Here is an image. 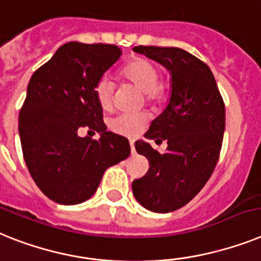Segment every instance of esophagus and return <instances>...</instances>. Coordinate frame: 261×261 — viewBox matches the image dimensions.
<instances>
[{
    "instance_id": "esophagus-1",
    "label": "esophagus",
    "mask_w": 261,
    "mask_h": 261,
    "mask_svg": "<svg viewBox=\"0 0 261 261\" xmlns=\"http://www.w3.org/2000/svg\"><path fill=\"white\" fill-rule=\"evenodd\" d=\"M130 147H131V152L134 154L135 152V147H134V141H130Z\"/></svg>"
}]
</instances>
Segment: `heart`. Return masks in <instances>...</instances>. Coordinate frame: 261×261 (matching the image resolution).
Segmentation results:
<instances>
[{"label": "heart", "mask_w": 261, "mask_h": 261, "mask_svg": "<svg viewBox=\"0 0 261 261\" xmlns=\"http://www.w3.org/2000/svg\"><path fill=\"white\" fill-rule=\"evenodd\" d=\"M124 80L133 83L144 94L146 99H161L164 94V85L159 82V69L146 58L130 61L120 71ZM98 105L105 111H110L114 106V85L109 76H102L94 87ZM147 124V117L143 114H119L110 122L111 130L123 137L134 138L143 131Z\"/></svg>", "instance_id": "1"}]
</instances>
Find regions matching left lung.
Here are the masks:
<instances>
[{
  "label": "left lung",
  "instance_id": "8db88e82",
  "mask_svg": "<svg viewBox=\"0 0 261 261\" xmlns=\"http://www.w3.org/2000/svg\"><path fill=\"white\" fill-rule=\"evenodd\" d=\"M134 51L162 63L171 73V97L144 137L167 142L164 154L143 141L138 154L150 168L133 181L139 204L152 212L186 205L204 187L218 163L225 128V106L215 76L203 61L179 47L137 46Z\"/></svg>",
  "mask_w": 261,
  "mask_h": 261
}]
</instances>
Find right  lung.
Listing matches in <instances>:
<instances>
[{
	"label": "right lung",
	"instance_id": "right-lung-1",
	"mask_svg": "<svg viewBox=\"0 0 261 261\" xmlns=\"http://www.w3.org/2000/svg\"><path fill=\"white\" fill-rule=\"evenodd\" d=\"M120 54L115 45L65 43L30 78L18 117L23 159L39 190L56 203L91 198L107 168L130 155L126 138L106 130L94 94ZM81 126L101 138H81Z\"/></svg>",
	"mask_w": 261,
	"mask_h": 261
}]
</instances>
